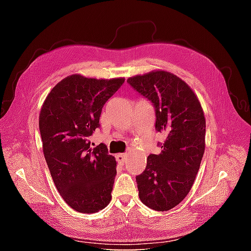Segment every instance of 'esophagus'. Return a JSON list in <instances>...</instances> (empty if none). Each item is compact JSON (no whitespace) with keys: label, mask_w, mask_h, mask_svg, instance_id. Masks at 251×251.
<instances>
[{"label":"esophagus","mask_w":251,"mask_h":251,"mask_svg":"<svg viewBox=\"0 0 251 251\" xmlns=\"http://www.w3.org/2000/svg\"><path fill=\"white\" fill-rule=\"evenodd\" d=\"M126 158H127V155H126V154H118V155L116 156L117 161H118L119 163H121V164H124V163L126 162Z\"/></svg>","instance_id":"obj_1"}]
</instances>
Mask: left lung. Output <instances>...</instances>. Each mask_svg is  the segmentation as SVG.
Instances as JSON below:
<instances>
[{
	"mask_svg": "<svg viewBox=\"0 0 251 251\" xmlns=\"http://www.w3.org/2000/svg\"><path fill=\"white\" fill-rule=\"evenodd\" d=\"M153 103L155 127L166 138L161 153L148 157L147 168L136 177L139 198L148 207L168 211L191 191L205 150V117L194 91L176 75L162 70L127 78Z\"/></svg>",
	"mask_w": 251,
	"mask_h": 251,
	"instance_id": "8db88e82",
	"label": "left lung"
}]
</instances>
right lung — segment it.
Wrapping results in <instances>:
<instances>
[{
  "instance_id": "obj_1",
  "label": "right lung",
  "mask_w": 251,
  "mask_h": 251,
  "mask_svg": "<svg viewBox=\"0 0 251 251\" xmlns=\"http://www.w3.org/2000/svg\"><path fill=\"white\" fill-rule=\"evenodd\" d=\"M125 78L96 79L73 74L60 80L40 113L43 151L59 195L74 210L93 214L111 201L116 160L89 137L100 127L103 104Z\"/></svg>"
}]
</instances>
